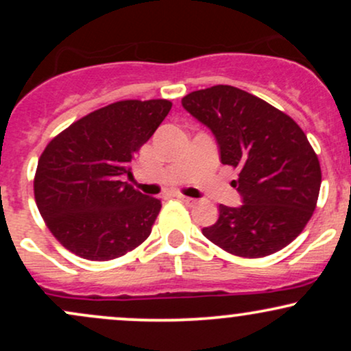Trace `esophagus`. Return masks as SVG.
I'll list each match as a JSON object with an SVG mask.
<instances>
[{
	"mask_svg": "<svg viewBox=\"0 0 351 351\" xmlns=\"http://www.w3.org/2000/svg\"><path fill=\"white\" fill-rule=\"evenodd\" d=\"M176 198L180 201H183L184 204H195L196 199L195 198H189V196H184V195H176Z\"/></svg>",
	"mask_w": 351,
	"mask_h": 351,
	"instance_id": "esophagus-1",
	"label": "esophagus"
}]
</instances>
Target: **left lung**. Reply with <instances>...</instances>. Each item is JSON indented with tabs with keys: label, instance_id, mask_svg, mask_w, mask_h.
Segmentation results:
<instances>
[{
	"label": "left lung",
	"instance_id": "left-lung-1",
	"mask_svg": "<svg viewBox=\"0 0 351 351\" xmlns=\"http://www.w3.org/2000/svg\"><path fill=\"white\" fill-rule=\"evenodd\" d=\"M184 110L216 136L221 163L237 170L243 204H219L203 234L239 257H264L307 226L320 191V163L304 130L265 100L232 86L201 88L181 99Z\"/></svg>",
	"mask_w": 351,
	"mask_h": 351
}]
</instances>
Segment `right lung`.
<instances>
[{
  "instance_id": "obj_1",
  "label": "right lung",
  "mask_w": 351,
  "mask_h": 351,
  "mask_svg": "<svg viewBox=\"0 0 351 351\" xmlns=\"http://www.w3.org/2000/svg\"><path fill=\"white\" fill-rule=\"evenodd\" d=\"M171 108L170 100H120L79 119L47 143L34 198L52 236L75 256L110 261L150 236L162 203L122 181Z\"/></svg>"
}]
</instances>
